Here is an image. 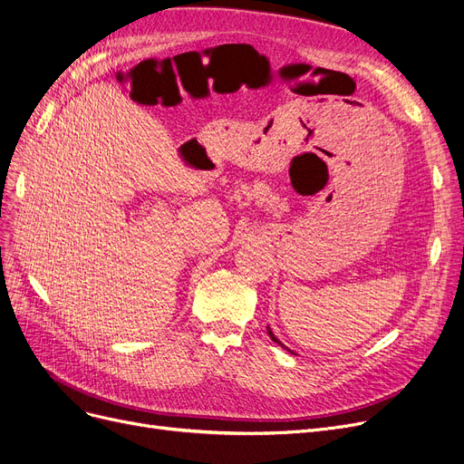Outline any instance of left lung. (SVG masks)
<instances>
[{"label":"left lung","mask_w":464,"mask_h":464,"mask_svg":"<svg viewBox=\"0 0 464 464\" xmlns=\"http://www.w3.org/2000/svg\"><path fill=\"white\" fill-rule=\"evenodd\" d=\"M266 329H268V335H270V339H272V341H274V343H277V344H280V346H284V344H282V343H280V341H277V339H276V337H274V333H272V329H270V327H266ZM284 348H285V346H284Z\"/></svg>","instance_id":"8db88e82"}]
</instances>
